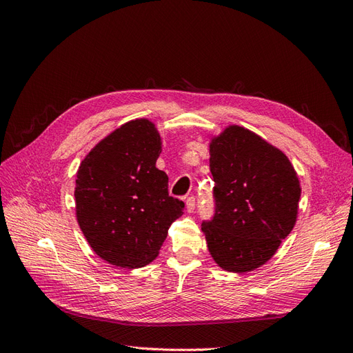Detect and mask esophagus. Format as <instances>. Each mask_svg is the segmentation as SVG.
Instances as JSON below:
<instances>
[{
  "instance_id": "obj_1",
  "label": "esophagus",
  "mask_w": 353,
  "mask_h": 353,
  "mask_svg": "<svg viewBox=\"0 0 353 353\" xmlns=\"http://www.w3.org/2000/svg\"><path fill=\"white\" fill-rule=\"evenodd\" d=\"M185 206H187V212L193 213V212L196 210V199H194L193 196L188 197V199L185 200Z\"/></svg>"
}]
</instances>
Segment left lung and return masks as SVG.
Here are the masks:
<instances>
[{"label":"left lung","instance_id":"left-lung-1","mask_svg":"<svg viewBox=\"0 0 353 353\" xmlns=\"http://www.w3.org/2000/svg\"><path fill=\"white\" fill-rule=\"evenodd\" d=\"M215 213L203 221L212 258L230 272L259 268L294 227L301 199L294 168L279 148L241 126L210 143Z\"/></svg>","mask_w":353,"mask_h":353}]
</instances>
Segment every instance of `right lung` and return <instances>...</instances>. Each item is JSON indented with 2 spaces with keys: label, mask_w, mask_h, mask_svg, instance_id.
Returning <instances> with one entry per match:
<instances>
[{
  "label": "right lung",
  "mask_w": 353,
  "mask_h": 353,
  "mask_svg": "<svg viewBox=\"0 0 353 353\" xmlns=\"http://www.w3.org/2000/svg\"><path fill=\"white\" fill-rule=\"evenodd\" d=\"M160 135L147 119L122 125L82 160L77 174V218L101 259L121 268L150 263L184 201L169 196L156 168Z\"/></svg>",
  "instance_id": "obj_1"
}]
</instances>
